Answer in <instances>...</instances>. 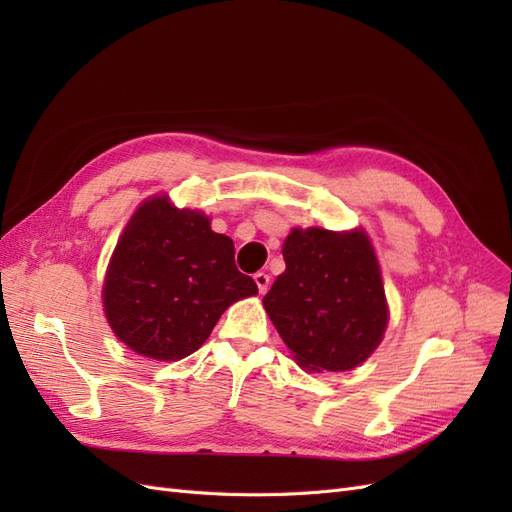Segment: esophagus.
<instances>
[{"mask_svg":"<svg viewBox=\"0 0 512 512\" xmlns=\"http://www.w3.org/2000/svg\"><path fill=\"white\" fill-rule=\"evenodd\" d=\"M254 282H256V286H258V292L265 294V292L269 290V286H271V277H269L267 273L258 271V273L254 275Z\"/></svg>","mask_w":512,"mask_h":512,"instance_id":"1","label":"esophagus"}]
</instances>
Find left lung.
Returning <instances> with one entry per match:
<instances>
[{
	"label": "left lung",
	"mask_w": 512,
	"mask_h": 512,
	"mask_svg": "<svg viewBox=\"0 0 512 512\" xmlns=\"http://www.w3.org/2000/svg\"><path fill=\"white\" fill-rule=\"evenodd\" d=\"M286 271L265 309L294 361L309 371H348L378 348L389 322L380 265L363 230L292 228Z\"/></svg>",
	"instance_id": "obj_1"
}]
</instances>
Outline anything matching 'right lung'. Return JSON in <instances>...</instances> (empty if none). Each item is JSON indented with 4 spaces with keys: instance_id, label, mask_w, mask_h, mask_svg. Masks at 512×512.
Listing matches in <instances>:
<instances>
[{
    "instance_id": "obj_1",
    "label": "right lung",
    "mask_w": 512,
    "mask_h": 512,
    "mask_svg": "<svg viewBox=\"0 0 512 512\" xmlns=\"http://www.w3.org/2000/svg\"><path fill=\"white\" fill-rule=\"evenodd\" d=\"M205 213L153 196L121 232L104 277L106 320L119 342L179 361L207 342L226 307L258 292L235 265V243Z\"/></svg>"
}]
</instances>
